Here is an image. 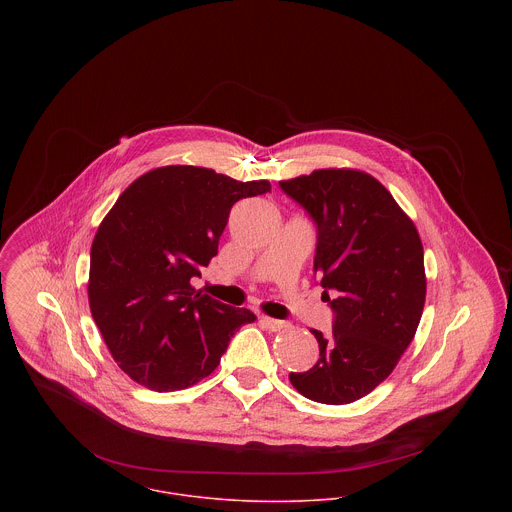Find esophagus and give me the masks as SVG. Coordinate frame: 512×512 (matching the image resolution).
<instances>
[{
    "label": "esophagus",
    "instance_id": "obj_1",
    "mask_svg": "<svg viewBox=\"0 0 512 512\" xmlns=\"http://www.w3.org/2000/svg\"><path fill=\"white\" fill-rule=\"evenodd\" d=\"M262 323L270 329V331H284L290 327L288 321H280V319H272V317H262Z\"/></svg>",
    "mask_w": 512,
    "mask_h": 512
}]
</instances>
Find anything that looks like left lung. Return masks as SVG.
Masks as SVG:
<instances>
[{
    "label": "left lung",
    "mask_w": 512,
    "mask_h": 512,
    "mask_svg": "<svg viewBox=\"0 0 512 512\" xmlns=\"http://www.w3.org/2000/svg\"><path fill=\"white\" fill-rule=\"evenodd\" d=\"M317 224L315 272L335 311L293 388L321 404H351L384 382L412 343L426 301L424 246L388 189L359 169H317L280 181Z\"/></svg>",
    "instance_id": "left-lung-1"
}]
</instances>
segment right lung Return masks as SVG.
Masks as SVG:
<instances>
[{
  "label": "right lung",
  "instance_id": "obj_1",
  "mask_svg": "<svg viewBox=\"0 0 512 512\" xmlns=\"http://www.w3.org/2000/svg\"><path fill=\"white\" fill-rule=\"evenodd\" d=\"M270 181H236L195 165L138 177L100 222L90 248L88 303L118 366L155 392L183 390L220 363L230 337L256 315L197 292L236 201Z\"/></svg>",
  "mask_w": 512,
  "mask_h": 512
}]
</instances>
